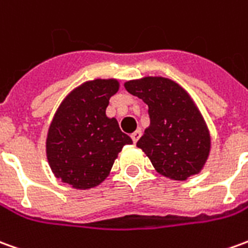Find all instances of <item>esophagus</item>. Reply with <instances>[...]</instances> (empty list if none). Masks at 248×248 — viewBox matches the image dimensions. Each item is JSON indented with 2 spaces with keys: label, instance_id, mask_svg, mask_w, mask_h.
<instances>
[{
  "label": "esophagus",
  "instance_id": "1",
  "mask_svg": "<svg viewBox=\"0 0 248 248\" xmlns=\"http://www.w3.org/2000/svg\"><path fill=\"white\" fill-rule=\"evenodd\" d=\"M141 130H136V131H134V133H133V134H131V140H133V142H134V143H136L137 141H138V140H140V137H141Z\"/></svg>",
  "mask_w": 248,
  "mask_h": 248
}]
</instances>
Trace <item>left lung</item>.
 <instances>
[{"mask_svg":"<svg viewBox=\"0 0 248 248\" xmlns=\"http://www.w3.org/2000/svg\"><path fill=\"white\" fill-rule=\"evenodd\" d=\"M124 88L149 107L150 124L137 146L150 158L154 169L178 181L200 172L209 155L211 136L189 94L161 76L129 80Z\"/></svg>","mask_w":248,"mask_h":248,"instance_id":"8db88e82","label":"left lung"}]
</instances>
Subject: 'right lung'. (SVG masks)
<instances>
[{"instance_id": "obj_1", "label": "right lung", "mask_w": 248, "mask_h": 248, "mask_svg": "<svg viewBox=\"0 0 248 248\" xmlns=\"http://www.w3.org/2000/svg\"><path fill=\"white\" fill-rule=\"evenodd\" d=\"M119 90L117 79H95L74 88L60 103L46 136V158L55 177L75 189L103 183L131 138L108 118V100Z\"/></svg>"}]
</instances>
